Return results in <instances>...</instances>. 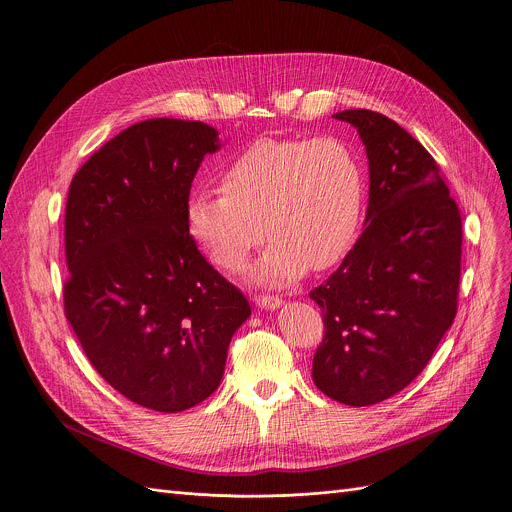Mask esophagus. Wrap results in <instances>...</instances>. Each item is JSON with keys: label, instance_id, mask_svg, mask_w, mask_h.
<instances>
[{"label": "esophagus", "instance_id": "obj_1", "mask_svg": "<svg viewBox=\"0 0 512 512\" xmlns=\"http://www.w3.org/2000/svg\"><path fill=\"white\" fill-rule=\"evenodd\" d=\"M255 303L261 309H277L281 305V299L277 295H255Z\"/></svg>", "mask_w": 512, "mask_h": 512}]
</instances>
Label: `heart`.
<instances>
[{
    "label": "heart",
    "instance_id": "b5f03b06",
    "mask_svg": "<svg viewBox=\"0 0 512 512\" xmlns=\"http://www.w3.org/2000/svg\"><path fill=\"white\" fill-rule=\"evenodd\" d=\"M221 191L197 189L185 205V227L207 259L237 271L267 237L251 269L261 283L323 271L356 243L366 197L356 150L335 136L257 138L219 173Z\"/></svg>",
    "mask_w": 512,
    "mask_h": 512
}]
</instances>
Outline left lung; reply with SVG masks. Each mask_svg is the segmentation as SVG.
I'll return each mask as SVG.
<instances>
[{
	"instance_id": "left-lung-1",
	"label": "left lung",
	"mask_w": 512,
	"mask_h": 512,
	"mask_svg": "<svg viewBox=\"0 0 512 512\" xmlns=\"http://www.w3.org/2000/svg\"><path fill=\"white\" fill-rule=\"evenodd\" d=\"M366 146V229L309 297L325 335L313 382L335 402L372 406L430 362L458 309L462 219L432 154L374 110H344Z\"/></svg>"
}]
</instances>
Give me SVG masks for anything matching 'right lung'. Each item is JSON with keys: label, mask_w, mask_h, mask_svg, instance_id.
<instances>
[{"label": "right lung", "mask_w": 512, "mask_h": 512, "mask_svg": "<svg viewBox=\"0 0 512 512\" xmlns=\"http://www.w3.org/2000/svg\"><path fill=\"white\" fill-rule=\"evenodd\" d=\"M219 148L205 122L150 118L108 140L70 183L66 317L96 372L148 410L209 398L251 315L185 227L193 179Z\"/></svg>", "instance_id": "add662e5"}]
</instances>
